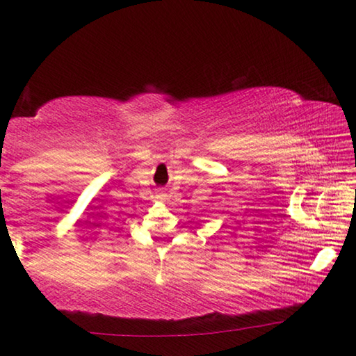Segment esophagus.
Returning a JSON list of instances; mask_svg holds the SVG:
<instances>
[{"label":"esophagus","instance_id":"1","mask_svg":"<svg viewBox=\"0 0 356 356\" xmlns=\"http://www.w3.org/2000/svg\"><path fill=\"white\" fill-rule=\"evenodd\" d=\"M165 197H166V195L163 191H160L159 195H156V200H160V201H165Z\"/></svg>","mask_w":356,"mask_h":356}]
</instances>
